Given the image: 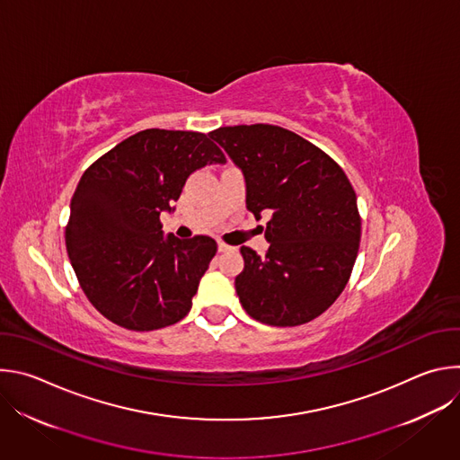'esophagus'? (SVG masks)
<instances>
[{"instance_id":"1","label":"esophagus","mask_w":460,"mask_h":460,"mask_svg":"<svg viewBox=\"0 0 460 460\" xmlns=\"http://www.w3.org/2000/svg\"><path fill=\"white\" fill-rule=\"evenodd\" d=\"M229 249H233V247H231V245H227L226 242L218 240V251H220V252H226V251H229Z\"/></svg>"}]
</instances>
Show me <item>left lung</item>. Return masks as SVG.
Wrapping results in <instances>:
<instances>
[{"label": "left lung", "mask_w": 460, "mask_h": 460, "mask_svg": "<svg viewBox=\"0 0 460 460\" xmlns=\"http://www.w3.org/2000/svg\"><path fill=\"white\" fill-rule=\"evenodd\" d=\"M213 138L245 178V206L270 215L266 254L242 245L234 279L254 320L291 327L311 322L344 291L360 243L357 194L342 167L291 130L268 125L220 127Z\"/></svg>", "instance_id": "obj_1"}]
</instances>
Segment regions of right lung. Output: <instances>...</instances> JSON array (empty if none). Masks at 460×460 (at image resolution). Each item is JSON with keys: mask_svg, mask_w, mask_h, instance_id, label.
I'll return each instance as SVG.
<instances>
[{"mask_svg": "<svg viewBox=\"0 0 460 460\" xmlns=\"http://www.w3.org/2000/svg\"><path fill=\"white\" fill-rule=\"evenodd\" d=\"M224 162L204 133L146 128L84 172L65 245L84 293L107 320L153 332L189 313L217 242L164 238L160 215L172 211L190 172Z\"/></svg>", "mask_w": 460, "mask_h": 460, "instance_id": "add662e5", "label": "right lung"}]
</instances>
